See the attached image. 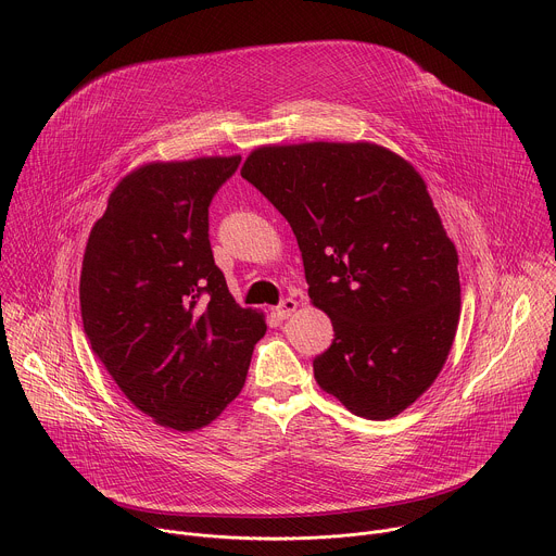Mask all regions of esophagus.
<instances>
[{
    "label": "esophagus",
    "instance_id": "esophagus-1",
    "mask_svg": "<svg viewBox=\"0 0 556 556\" xmlns=\"http://www.w3.org/2000/svg\"><path fill=\"white\" fill-rule=\"evenodd\" d=\"M296 309V301L294 299H283L277 307H275V316L279 321H286L288 316H292V312Z\"/></svg>",
    "mask_w": 556,
    "mask_h": 556
}]
</instances>
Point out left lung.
I'll use <instances>...</instances> for the list:
<instances>
[{"instance_id":"obj_1","label":"left lung","mask_w":556,"mask_h":556,"mask_svg":"<svg viewBox=\"0 0 556 556\" xmlns=\"http://www.w3.org/2000/svg\"><path fill=\"white\" fill-rule=\"evenodd\" d=\"M242 178L288 219L334 328L312 361L352 414L389 420L438 378L459 321L457 251L422 176L371 142L255 149Z\"/></svg>"}]
</instances>
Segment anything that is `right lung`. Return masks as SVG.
I'll return each instance as SVG.
<instances>
[{
	"mask_svg": "<svg viewBox=\"0 0 556 556\" xmlns=\"http://www.w3.org/2000/svg\"><path fill=\"white\" fill-rule=\"evenodd\" d=\"M242 157L149 163L125 176L81 268L92 352L161 427L211 425L242 391L264 314L240 307L215 266L208 206Z\"/></svg>",
	"mask_w": 556,
	"mask_h": 556,
	"instance_id": "right-lung-1",
	"label": "right lung"
}]
</instances>
